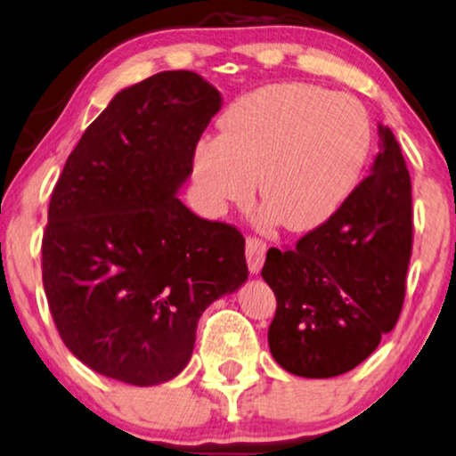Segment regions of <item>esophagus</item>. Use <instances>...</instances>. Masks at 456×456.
Returning a JSON list of instances; mask_svg holds the SVG:
<instances>
[{"instance_id":"1","label":"esophagus","mask_w":456,"mask_h":456,"mask_svg":"<svg viewBox=\"0 0 456 456\" xmlns=\"http://www.w3.org/2000/svg\"><path fill=\"white\" fill-rule=\"evenodd\" d=\"M266 241L260 240V237L249 235L246 240V258H248V268L252 273H260L262 265H265L266 258Z\"/></svg>"}]
</instances>
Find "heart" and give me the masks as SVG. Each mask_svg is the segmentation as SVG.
I'll list each match as a JSON object with an SVG mask.
<instances>
[{
    "label": "heart",
    "mask_w": 456,
    "mask_h": 456,
    "mask_svg": "<svg viewBox=\"0 0 456 456\" xmlns=\"http://www.w3.org/2000/svg\"><path fill=\"white\" fill-rule=\"evenodd\" d=\"M374 127L354 94L310 82H279L227 109L223 136L204 138L194 177L216 210L246 202L260 175L265 219L291 231L316 229L354 194Z\"/></svg>",
    "instance_id": "obj_1"
}]
</instances>
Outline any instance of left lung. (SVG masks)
<instances>
[{"mask_svg": "<svg viewBox=\"0 0 456 456\" xmlns=\"http://www.w3.org/2000/svg\"><path fill=\"white\" fill-rule=\"evenodd\" d=\"M380 132L370 175L293 248H271L262 277L277 297L268 347L281 368L332 378L374 354L405 301L413 249L411 177L395 134Z\"/></svg>", "mask_w": 456, "mask_h": 456, "instance_id": "1", "label": "left lung"}]
</instances>
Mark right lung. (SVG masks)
<instances>
[{
  "mask_svg": "<svg viewBox=\"0 0 456 456\" xmlns=\"http://www.w3.org/2000/svg\"><path fill=\"white\" fill-rule=\"evenodd\" d=\"M221 94L188 69L115 94L69 152L49 202L43 287L66 347L136 387L190 362L202 312L248 279L240 229L175 196Z\"/></svg>",
  "mask_w": 456,
  "mask_h": 456,
  "instance_id": "1",
  "label": "right lung"
}]
</instances>
